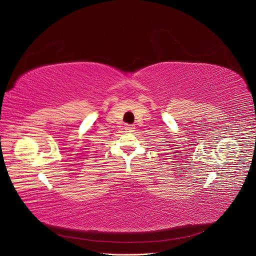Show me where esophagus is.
I'll list each match as a JSON object with an SVG mask.
<instances>
[{
	"mask_svg": "<svg viewBox=\"0 0 256 256\" xmlns=\"http://www.w3.org/2000/svg\"><path fill=\"white\" fill-rule=\"evenodd\" d=\"M124 128H126V132H132L136 128H135V126H132V124H128V126H126Z\"/></svg>",
	"mask_w": 256,
	"mask_h": 256,
	"instance_id": "34e87169",
	"label": "esophagus"
}]
</instances>
